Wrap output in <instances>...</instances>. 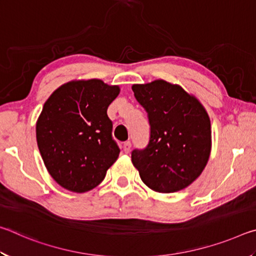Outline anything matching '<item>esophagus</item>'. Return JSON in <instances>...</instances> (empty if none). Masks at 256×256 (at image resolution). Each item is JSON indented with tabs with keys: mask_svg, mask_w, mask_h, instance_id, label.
Returning <instances> with one entry per match:
<instances>
[{
	"mask_svg": "<svg viewBox=\"0 0 256 256\" xmlns=\"http://www.w3.org/2000/svg\"><path fill=\"white\" fill-rule=\"evenodd\" d=\"M131 142L130 141H126V142H124L123 144V150H124V152L125 154H128L130 152V150H131Z\"/></svg>",
	"mask_w": 256,
	"mask_h": 256,
	"instance_id": "esophagus-1",
	"label": "esophagus"
}]
</instances>
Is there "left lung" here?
Masks as SVG:
<instances>
[{"label": "left lung", "instance_id": "left-lung-1", "mask_svg": "<svg viewBox=\"0 0 256 256\" xmlns=\"http://www.w3.org/2000/svg\"><path fill=\"white\" fill-rule=\"evenodd\" d=\"M150 125L149 142L132 151L144 183L159 193L188 188L204 170L211 150V124L200 102L164 80L133 84Z\"/></svg>", "mask_w": 256, "mask_h": 256}]
</instances>
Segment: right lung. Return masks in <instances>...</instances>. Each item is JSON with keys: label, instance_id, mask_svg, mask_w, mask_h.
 <instances>
[{"label": "right lung", "instance_id": "right-lung-1", "mask_svg": "<svg viewBox=\"0 0 256 256\" xmlns=\"http://www.w3.org/2000/svg\"><path fill=\"white\" fill-rule=\"evenodd\" d=\"M118 86L102 80L72 81L47 99L36 125L40 152L62 188L84 193L96 188L120 154L107 108Z\"/></svg>", "mask_w": 256, "mask_h": 256}]
</instances>
